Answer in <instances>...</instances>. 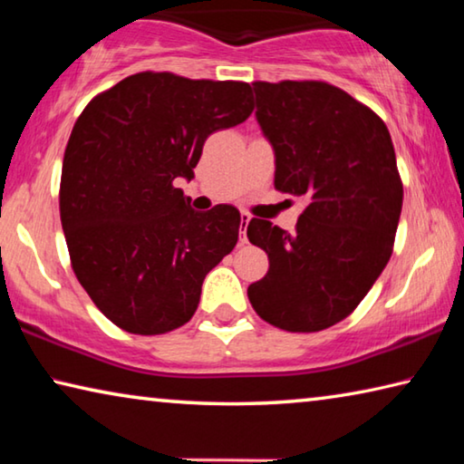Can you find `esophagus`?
<instances>
[{"instance_id":"obj_1","label":"esophagus","mask_w":464,"mask_h":464,"mask_svg":"<svg viewBox=\"0 0 464 464\" xmlns=\"http://www.w3.org/2000/svg\"><path fill=\"white\" fill-rule=\"evenodd\" d=\"M249 215L247 213H241V243H247V235H246V229H247V225H249Z\"/></svg>"}]
</instances>
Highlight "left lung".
<instances>
[{
	"instance_id": "left-lung-1",
	"label": "left lung",
	"mask_w": 464,
	"mask_h": 464,
	"mask_svg": "<svg viewBox=\"0 0 464 464\" xmlns=\"http://www.w3.org/2000/svg\"><path fill=\"white\" fill-rule=\"evenodd\" d=\"M256 119L276 155V190L304 196L290 235L251 218L247 237L270 268L247 288L251 307L286 332L340 324L392 254L403 184L387 124L325 82H254Z\"/></svg>"
}]
</instances>
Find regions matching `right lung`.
<instances>
[{
	"label": "right lung",
	"mask_w": 464,
	"mask_h": 464,
	"mask_svg": "<svg viewBox=\"0 0 464 464\" xmlns=\"http://www.w3.org/2000/svg\"><path fill=\"white\" fill-rule=\"evenodd\" d=\"M254 110L243 82L143 72L98 93L63 157L59 210L72 268L114 325L160 335L192 319L204 276L231 254V204L196 213L176 188L202 145Z\"/></svg>",
	"instance_id": "right-lung-1"
}]
</instances>
